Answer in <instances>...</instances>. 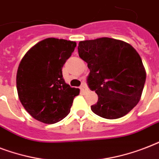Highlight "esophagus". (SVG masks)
Wrapping results in <instances>:
<instances>
[{
	"label": "esophagus",
	"mask_w": 159,
	"mask_h": 159,
	"mask_svg": "<svg viewBox=\"0 0 159 159\" xmlns=\"http://www.w3.org/2000/svg\"><path fill=\"white\" fill-rule=\"evenodd\" d=\"M80 90H81V91H82V92H87V91H88V89H87V85L85 84V83H82V86L80 87Z\"/></svg>",
	"instance_id": "esophagus-1"
}]
</instances>
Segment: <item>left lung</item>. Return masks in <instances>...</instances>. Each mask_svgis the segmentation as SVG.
Listing matches in <instances>:
<instances>
[{"label": "left lung", "mask_w": 159, "mask_h": 159, "mask_svg": "<svg viewBox=\"0 0 159 159\" xmlns=\"http://www.w3.org/2000/svg\"><path fill=\"white\" fill-rule=\"evenodd\" d=\"M78 54L87 63L88 87L98 102L92 111L102 118H120L140 100L145 69L137 51L128 43L111 38L79 42Z\"/></svg>", "instance_id": "left-lung-1"}]
</instances>
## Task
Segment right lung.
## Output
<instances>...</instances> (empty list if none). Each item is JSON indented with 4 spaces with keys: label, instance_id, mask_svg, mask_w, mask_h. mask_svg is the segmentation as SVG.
<instances>
[{
    "label": "right lung",
    "instance_id": "add662e5",
    "mask_svg": "<svg viewBox=\"0 0 159 159\" xmlns=\"http://www.w3.org/2000/svg\"><path fill=\"white\" fill-rule=\"evenodd\" d=\"M73 41L48 38L25 53L19 65L16 87L27 112L37 120L54 124L69 114L78 88L62 77V67L74 51Z\"/></svg>",
    "mask_w": 159,
    "mask_h": 159
}]
</instances>
